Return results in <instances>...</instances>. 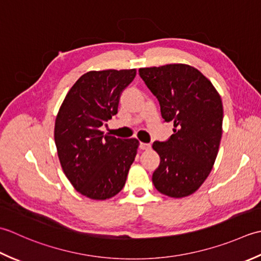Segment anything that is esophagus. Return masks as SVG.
I'll use <instances>...</instances> for the list:
<instances>
[{
  "label": "esophagus",
  "mask_w": 261,
  "mask_h": 261,
  "mask_svg": "<svg viewBox=\"0 0 261 261\" xmlns=\"http://www.w3.org/2000/svg\"><path fill=\"white\" fill-rule=\"evenodd\" d=\"M140 148H141V150H150V148H151V145H150V144H147V143H143V142H141V143H140Z\"/></svg>",
  "instance_id": "34e87169"
}]
</instances>
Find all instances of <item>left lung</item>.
Returning <instances> with one entry per match:
<instances>
[{
  "mask_svg": "<svg viewBox=\"0 0 261 261\" xmlns=\"http://www.w3.org/2000/svg\"><path fill=\"white\" fill-rule=\"evenodd\" d=\"M155 95L164 121H173V134L154 142L160 166L153 172L161 194L182 198L194 194L208 177L222 138L223 105L212 82L187 64H168L138 70Z\"/></svg>",
  "mask_w": 261,
  "mask_h": 261,
  "instance_id": "1",
  "label": "left lung"
}]
</instances>
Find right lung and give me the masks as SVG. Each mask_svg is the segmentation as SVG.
<instances>
[{
	"label": "right lung",
	"mask_w": 261,
	"mask_h": 261,
	"mask_svg": "<svg viewBox=\"0 0 261 261\" xmlns=\"http://www.w3.org/2000/svg\"><path fill=\"white\" fill-rule=\"evenodd\" d=\"M136 70L90 71L67 92L55 120V144L64 173L80 194L114 197L125 186L138 141L105 135L100 127L118 111Z\"/></svg>",
	"instance_id": "obj_1"
}]
</instances>
